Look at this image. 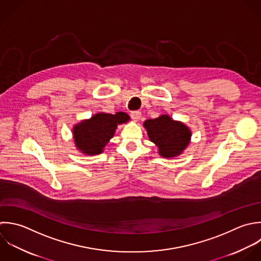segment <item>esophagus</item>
Returning a JSON list of instances; mask_svg holds the SVG:
<instances>
[{
    "label": "esophagus",
    "instance_id": "1",
    "mask_svg": "<svg viewBox=\"0 0 261 261\" xmlns=\"http://www.w3.org/2000/svg\"><path fill=\"white\" fill-rule=\"evenodd\" d=\"M141 117V113L139 111H133L131 112V118L134 120V121H138Z\"/></svg>",
    "mask_w": 261,
    "mask_h": 261
}]
</instances>
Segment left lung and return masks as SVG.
<instances>
[{
    "label": "left lung",
    "instance_id": "obj_1",
    "mask_svg": "<svg viewBox=\"0 0 261 261\" xmlns=\"http://www.w3.org/2000/svg\"><path fill=\"white\" fill-rule=\"evenodd\" d=\"M149 140L159 147L163 158H175L183 152L191 139L190 129L168 115L148 119L143 123Z\"/></svg>",
    "mask_w": 261,
    "mask_h": 261
}]
</instances>
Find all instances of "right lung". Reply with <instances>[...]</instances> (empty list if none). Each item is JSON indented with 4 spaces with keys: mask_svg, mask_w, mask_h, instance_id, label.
<instances>
[{
    "mask_svg": "<svg viewBox=\"0 0 261 261\" xmlns=\"http://www.w3.org/2000/svg\"><path fill=\"white\" fill-rule=\"evenodd\" d=\"M129 120L130 117L123 112L115 115L98 113L76 124L73 128V136L77 149L87 155L101 153L103 147L113 138L117 126Z\"/></svg>",
    "mask_w": 261,
    "mask_h": 261,
    "instance_id": "right-lung-1",
    "label": "right lung"
}]
</instances>
